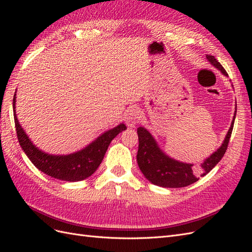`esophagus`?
<instances>
[{
    "label": "esophagus",
    "mask_w": 252,
    "mask_h": 252,
    "mask_svg": "<svg viewBox=\"0 0 252 252\" xmlns=\"http://www.w3.org/2000/svg\"><path fill=\"white\" fill-rule=\"evenodd\" d=\"M140 119H141V113L138 109H135V108L129 109L125 114V122H126L127 126H129V127H134L136 124L139 123Z\"/></svg>",
    "instance_id": "esophagus-1"
}]
</instances>
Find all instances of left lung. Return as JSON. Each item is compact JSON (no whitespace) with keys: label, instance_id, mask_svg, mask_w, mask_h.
Masks as SVG:
<instances>
[{"label":"left lung","instance_id":"left-lung-1","mask_svg":"<svg viewBox=\"0 0 252 252\" xmlns=\"http://www.w3.org/2000/svg\"><path fill=\"white\" fill-rule=\"evenodd\" d=\"M206 58L212 66H215L225 77H228L226 70L215 57L207 55ZM235 114L236 107L230 128L222 145L213 154H211V156L204 159V162L201 164V168L197 170H194L193 164L180 162L167 156L159 148L154 135L144 127H139V150L138 155H136V161H138V165L144 177L152 184L165 188H179L193 184L194 182L200 179V177H204L207 174L225 155L231 136Z\"/></svg>","mask_w":252,"mask_h":252}]
</instances>
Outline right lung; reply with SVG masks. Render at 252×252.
I'll use <instances>...</instances> for the list:
<instances>
[{
	"mask_svg": "<svg viewBox=\"0 0 252 252\" xmlns=\"http://www.w3.org/2000/svg\"><path fill=\"white\" fill-rule=\"evenodd\" d=\"M16 95L17 93L13 96V117L21 147L37 169L58 180L79 182L89 178L102 163L111 141L127 128L125 124L121 123L79 151L69 155H50L37 148L21 126L16 112Z\"/></svg>",
	"mask_w": 252,
	"mask_h": 252,
	"instance_id": "add662e5",
	"label": "right lung"
}]
</instances>
